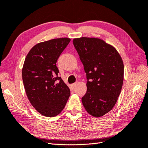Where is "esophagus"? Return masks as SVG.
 <instances>
[{
    "mask_svg": "<svg viewBox=\"0 0 148 148\" xmlns=\"http://www.w3.org/2000/svg\"><path fill=\"white\" fill-rule=\"evenodd\" d=\"M77 84V82L73 83V84H71V86L73 87H75V86H76Z\"/></svg>",
    "mask_w": 148,
    "mask_h": 148,
    "instance_id": "34e87169",
    "label": "esophagus"
}]
</instances>
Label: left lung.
<instances>
[{
  "instance_id": "8db88e82",
  "label": "left lung",
  "mask_w": 148,
  "mask_h": 148,
  "mask_svg": "<svg viewBox=\"0 0 148 148\" xmlns=\"http://www.w3.org/2000/svg\"><path fill=\"white\" fill-rule=\"evenodd\" d=\"M87 77V90L82 101L90 115L100 117L115 105L123 82L124 66L117 51L99 38L73 40Z\"/></svg>"
}]
</instances>
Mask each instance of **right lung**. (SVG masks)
<instances>
[{
  "mask_svg": "<svg viewBox=\"0 0 148 148\" xmlns=\"http://www.w3.org/2000/svg\"><path fill=\"white\" fill-rule=\"evenodd\" d=\"M70 38L41 42L32 47L25 58L22 78L32 105L41 114L53 117L64 109L70 90L61 77L56 62Z\"/></svg>",
  "mask_w": 148,
  "mask_h": 148,
  "instance_id": "obj_1",
  "label": "right lung"
}]
</instances>
